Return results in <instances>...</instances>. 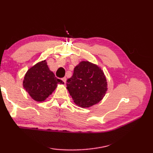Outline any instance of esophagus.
I'll return each mask as SVG.
<instances>
[{
    "label": "esophagus",
    "mask_w": 153,
    "mask_h": 153,
    "mask_svg": "<svg viewBox=\"0 0 153 153\" xmlns=\"http://www.w3.org/2000/svg\"><path fill=\"white\" fill-rule=\"evenodd\" d=\"M61 79H62V81H63L64 83H65V82H66V81H67V78H66L65 77H63V78H62Z\"/></svg>",
    "instance_id": "1"
}]
</instances>
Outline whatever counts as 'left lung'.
Instances as JSON below:
<instances>
[{"label":"left lung","mask_w":153,"mask_h":153,"mask_svg":"<svg viewBox=\"0 0 153 153\" xmlns=\"http://www.w3.org/2000/svg\"><path fill=\"white\" fill-rule=\"evenodd\" d=\"M67 89L75 104L88 108L105 96L108 89L107 79L97 65L82 61L75 67L72 77L67 80Z\"/></svg>","instance_id":"8db88e82"}]
</instances>
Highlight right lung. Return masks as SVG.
<instances>
[{
	"instance_id": "obj_1",
	"label": "right lung",
	"mask_w": 153,
	"mask_h": 153,
	"mask_svg": "<svg viewBox=\"0 0 153 153\" xmlns=\"http://www.w3.org/2000/svg\"><path fill=\"white\" fill-rule=\"evenodd\" d=\"M62 80L56 78L47 65L46 60L38 62L28 69L24 76L23 86L29 95L37 102H42L57 87L63 84Z\"/></svg>"
}]
</instances>
